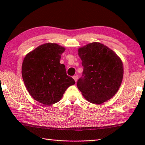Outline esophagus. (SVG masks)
<instances>
[{
	"label": "esophagus",
	"instance_id": "obj_1",
	"mask_svg": "<svg viewBox=\"0 0 145 145\" xmlns=\"http://www.w3.org/2000/svg\"><path fill=\"white\" fill-rule=\"evenodd\" d=\"M73 79L75 80V82L77 81V80H78V76L77 75H74L73 76Z\"/></svg>",
	"mask_w": 145,
	"mask_h": 145
}]
</instances>
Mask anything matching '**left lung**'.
<instances>
[{"mask_svg": "<svg viewBox=\"0 0 145 145\" xmlns=\"http://www.w3.org/2000/svg\"><path fill=\"white\" fill-rule=\"evenodd\" d=\"M84 67L77 87L86 100L100 105L112 98L121 85L123 66L115 52L98 42L78 49Z\"/></svg>", "mask_w": 145, "mask_h": 145, "instance_id": "1", "label": "left lung"}]
</instances>
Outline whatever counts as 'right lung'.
<instances>
[{
  "label": "right lung",
  "instance_id": "add662e5",
  "mask_svg": "<svg viewBox=\"0 0 145 145\" xmlns=\"http://www.w3.org/2000/svg\"><path fill=\"white\" fill-rule=\"evenodd\" d=\"M65 48L56 44H43L27 54L22 66V75L30 95L45 105L58 102L68 87L75 82L67 75L60 63Z\"/></svg>",
  "mask_w": 145,
  "mask_h": 145
}]
</instances>
